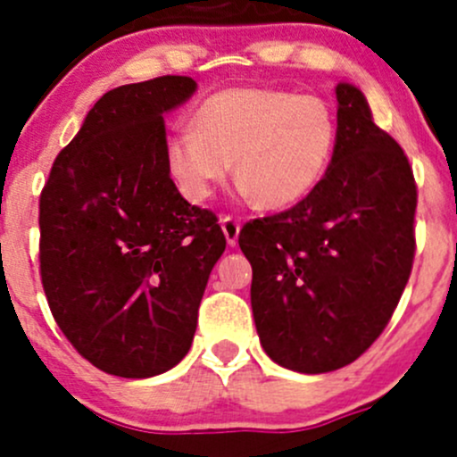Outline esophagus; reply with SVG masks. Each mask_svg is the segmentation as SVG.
Listing matches in <instances>:
<instances>
[{
	"label": "esophagus",
	"mask_w": 457,
	"mask_h": 457,
	"mask_svg": "<svg viewBox=\"0 0 457 457\" xmlns=\"http://www.w3.org/2000/svg\"><path fill=\"white\" fill-rule=\"evenodd\" d=\"M220 228H223L225 238H228V245L234 247L238 243V234H241V223H238L234 216H223L220 219Z\"/></svg>",
	"instance_id": "34e87169"
}]
</instances>
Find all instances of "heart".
<instances>
[{
    "label": "heart",
    "mask_w": 457,
    "mask_h": 457,
    "mask_svg": "<svg viewBox=\"0 0 457 457\" xmlns=\"http://www.w3.org/2000/svg\"><path fill=\"white\" fill-rule=\"evenodd\" d=\"M336 145L338 119L320 96L228 87L199 105L195 130L170 137L165 161L187 201L210 199L234 163L243 195L267 210H283L316 190Z\"/></svg>",
    "instance_id": "b5f03b06"
}]
</instances>
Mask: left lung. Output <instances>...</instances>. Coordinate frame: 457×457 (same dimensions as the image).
I'll use <instances>...</instances> for the list:
<instances>
[{"instance_id": "left-lung-1", "label": "left lung", "mask_w": 457, "mask_h": 457, "mask_svg": "<svg viewBox=\"0 0 457 457\" xmlns=\"http://www.w3.org/2000/svg\"><path fill=\"white\" fill-rule=\"evenodd\" d=\"M336 99L338 145L316 190L238 237L262 349L298 373L336 371L371 347L416 252L418 195L403 147L373 123L361 87L343 81Z\"/></svg>"}]
</instances>
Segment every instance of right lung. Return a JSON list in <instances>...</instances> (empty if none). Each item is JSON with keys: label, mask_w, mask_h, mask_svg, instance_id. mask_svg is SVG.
<instances>
[{"label": "right lung", "mask_w": 457, "mask_h": 457, "mask_svg": "<svg viewBox=\"0 0 457 457\" xmlns=\"http://www.w3.org/2000/svg\"><path fill=\"white\" fill-rule=\"evenodd\" d=\"M196 92L156 77L105 92L54 159L39 201L41 283L96 370L152 378L190 352L225 237L170 179L163 117Z\"/></svg>", "instance_id": "1"}]
</instances>
